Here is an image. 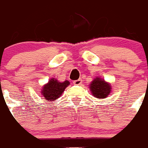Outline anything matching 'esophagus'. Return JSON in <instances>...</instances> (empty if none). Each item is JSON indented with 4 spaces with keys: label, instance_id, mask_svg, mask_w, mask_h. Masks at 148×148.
<instances>
[{
    "label": "esophagus",
    "instance_id": "34e87169",
    "mask_svg": "<svg viewBox=\"0 0 148 148\" xmlns=\"http://www.w3.org/2000/svg\"><path fill=\"white\" fill-rule=\"evenodd\" d=\"M82 82V80L81 79H79L75 80V81L73 82V84L75 85V86H79V85H81Z\"/></svg>",
    "mask_w": 148,
    "mask_h": 148
}]
</instances>
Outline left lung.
Segmentation results:
<instances>
[{"mask_svg": "<svg viewBox=\"0 0 148 148\" xmlns=\"http://www.w3.org/2000/svg\"><path fill=\"white\" fill-rule=\"evenodd\" d=\"M90 90L97 99H105L111 92V86L108 82L100 78L95 79L90 85Z\"/></svg>", "mask_w": 148, "mask_h": 148, "instance_id": "1", "label": "left lung"}]
</instances>
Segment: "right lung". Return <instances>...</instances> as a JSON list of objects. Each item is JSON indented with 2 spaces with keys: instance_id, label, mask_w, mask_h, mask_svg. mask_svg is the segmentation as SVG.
Masks as SVG:
<instances>
[{
  "instance_id": "1",
  "label": "right lung",
  "mask_w": 148,
  "mask_h": 148,
  "mask_svg": "<svg viewBox=\"0 0 148 148\" xmlns=\"http://www.w3.org/2000/svg\"><path fill=\"white\" fill-rule=\"evenodd\" d=\"M69 85V82L65 81L60 82L55 79H51L49 82L43 86L42 89V95L46 100L49 101H56V99L60 98L65 88Z\"/></svg>"
}]
</instances>
